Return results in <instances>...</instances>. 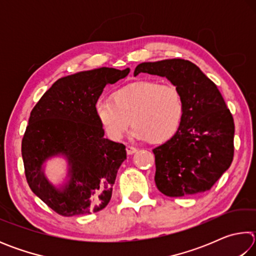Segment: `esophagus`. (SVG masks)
<instances>
[{
	"instance_id": "esophagus-1",
	"label": "esophagus",
	"mask_w": 256,
	"mask_h": 256,
	"mask_svg": "<svg viewBox=\"0 0 256 256\" xmlns=\"http://www.w3.org/2000/svg\"><path fill=\"white\" fill-rule=\"evenodd\" d=\"M126 152L128 154H133L134 152H136V148H134L132 146H126Z\"/></svg>"
}]
</instances>
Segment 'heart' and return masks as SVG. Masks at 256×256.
Segmentation results:
<instances>
[{
  "label": "heart",
  "instance_id": "obj_1",
  "mask_svg": "<svg viewBox=\"0 0 256 256\" xmlns=\"http://www.w3.org/2000/svg\"><path fill=\"white\" fill-rule=\"evenodd\" d=\"M112 98L99 97L94 102L99 125L112 141L123 138L132 120L133 138L164 144L174 138L183 120V94L172 84L138 80L116 90Z\"/></svg>",
  "mask_w": 256,
  "mask_h": 256
}]
</instances>
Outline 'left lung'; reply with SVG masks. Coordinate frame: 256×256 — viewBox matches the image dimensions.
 Masks as SVG:
<instances>
[{
    "label": "left lung",
    "instance_id": "left-lung-1",
    "mask_svg": "<svg viewBox=\"0 0 256 256\" xmlns=\"http://www.w3.org/2000/svg\"><path fill=\"white\" fill-rule=\"evenodd\" d=\"M164 76L183 94L184 116L178 131L154 154V182L162 194L188 196L210 190L230 167L235 124L216 86L186 60L138 64V73Z\"/></svg>",
    "mask_w": 256,
    "mask_h": 256
}]
</instances>
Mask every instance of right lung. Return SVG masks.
Listing matches in <instances>:
<instances>
[{"instance_id": "add662e5", "label": "right lung", "mask_w": 256, "mask_h": 256, "mask_svg": "<svg viewBox=\"0 0 256 256\" xmlns=\"http://www.w3.org/2000/svg\"><path fill=\"white\" fill-rule=\"evenodd\" d=\"M130 68H100L60 78L30 112L21 144L29 188L56 214H92L110 202L116 175L126 159L122 144L104 138L94 102L105 86L126 76ZM68 159L69 180L55 188L44 177L47 158Z\"/></svg>"}]
</instances>
